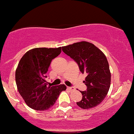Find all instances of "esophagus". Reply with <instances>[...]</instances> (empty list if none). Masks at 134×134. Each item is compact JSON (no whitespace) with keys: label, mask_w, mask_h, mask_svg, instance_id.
I'll return each instance as SVG.
<instances>
[{"label":"esophagus","mask_w":134,"mask_h":134,"mask_svg":"<svg viewBox=\"0 0 134 134\" xmlns=\"http://www.w3.org/2000/svg\"><path fill=\"white\" fill-rule=\"evenodd\" d=\"M67 88L71 91H72L74 90V88H73V87H67Z\"/></svg>","instance_id":"1"}]
</instances>
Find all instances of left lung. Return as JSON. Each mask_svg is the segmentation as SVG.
<instances>
[{"label":"left lung","instance_id":"1","mask_svg":"<svg viewBox=\"0 0 134 134\" xmlns=\"http://www.w3.org/2000/svg\"><path fill=\"white\" fill-rule=\"evenodd\" d=\"M62 51L87 75L83 81L87 91H80L82 99L76 104L83 109L95 107L103 101L110 86L111 74L106 56L96 46L85 41L64 46Z\"/></svg>","mask_w":134,"mask_h":134}]
</instances>
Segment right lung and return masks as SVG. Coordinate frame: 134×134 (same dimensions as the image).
<instances>
[{
  "mask_svg": "<svg viewBox=\"0 0 134 134\" xmlns=\"http://www.w3.org/2000/svg\"><path fill=\"white\" fill-rule=\"evenodd\" d=\"M62 52V47H39L28 51L20 60L15 72L18 91L29 107L46 110L54 105L65 85H48L47 73L52 60Z\"/></svg>",
  "mask_w": 134,
  "mask_h": 134,
  "instance_id": "add662e5",
  "label": "right lung"
}]
</instances>
